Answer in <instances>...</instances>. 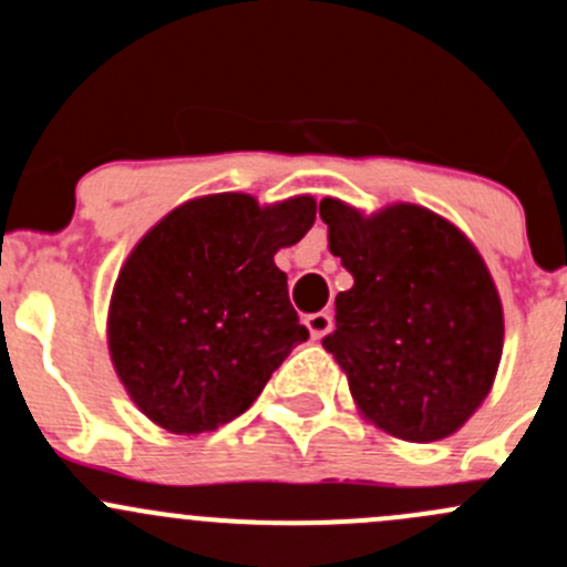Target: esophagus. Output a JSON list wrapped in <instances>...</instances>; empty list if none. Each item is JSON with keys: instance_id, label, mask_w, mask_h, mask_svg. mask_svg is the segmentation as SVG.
Here are the masks:
<instances>
[{"instance_id": "34e87169", "label": "esophagus", "mask_w": 567, "mask_h": 567, "mask_svg": "<svg viewBox=\"0 0 567 567\" xmlns=\"http://www.w3.org/2000/svg\"><path fill=\"white\" fill-rule=\"evenodd\" d=\"M332 324H334V321H332L330 310H319V313L306 316V327H308L310 338H313V340L327 338V334L332 332Z\"/></svg>"}]
</instances>
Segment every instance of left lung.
Returning a JSON list of instances; mask_svg holds the SVG:
<instances>
[{
  "label": "left lung",
  "mask_w": 567,
  "mask_h": 567,
  "mask_svg": "<svg viewBox=\"0 0 567 567\" xmlns=\"http://www.w3.org/2000/svg\"><path fill=\"white\" fill-rule=\"evenodd\" d=\"M330 251L354 278L334 297L324 349L364 416L413 443L441 441L489 394L503 354V308L478 251L416 205L362 218L321 199Z\"/></svg>",
  "instance_id": "obj_1"
}]
</instances>
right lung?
<instances>
[{
	"instance_id": "add662e5",
	"label": "right lung",
	"mask_w": 567,
	"mask_h": 567,
	"mask_svg": "<svg viewBox=\"0 0 567 567\" xmlns=\"http://www.w3.org/2000/svg\"><path fill=\"white\" fill-rule=\"evenodd\" d=\"M313 221L310 197L259 208L248 194H213L137 243L115 281L107 340L151 422L186 435L233 422L306 343L272 257Z\"/></svg>"
}]
</instances>
